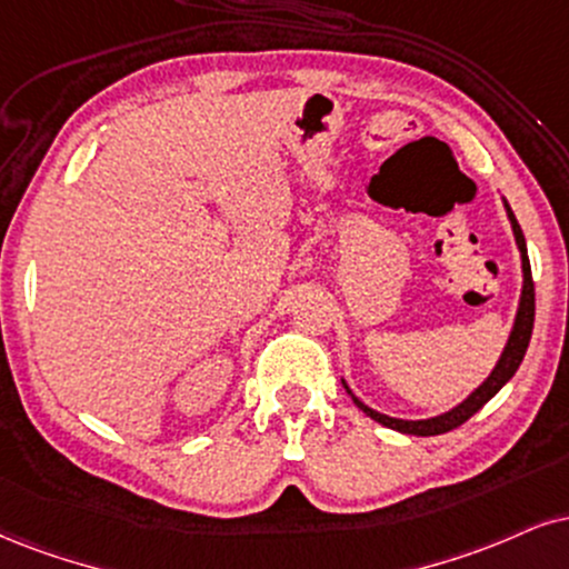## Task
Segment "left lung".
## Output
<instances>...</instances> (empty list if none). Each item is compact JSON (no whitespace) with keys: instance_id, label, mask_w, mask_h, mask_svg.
<instances>
[{"instance_id":"1","label":"left lung","mask_w":569,"mask_h":569,"mask_svg":"<svg viewBox=\"0 0 569 569\" xmlns=\"http://www.w3.org/2000/svg\"><path fill=\"white\" fill-rule=\"evenodd\" d=\"M506 214H509V222H511V230H515V241L519 246V254H522V293H519V307H517V318H515V328H511L509 333V341H506L501 358H498L496 368H492L488 379L482 381L480 387L471 392L467 400L458 402L456 408H450L448 413H440L435 416V419H421V421H408V419H392V416H385L379 413V410L368 408L366 402L360 400V397L352 395V389L347 387V381L341 379V385H345L347 392L352 395L355 406H358L362 413L371 416L373 421H379L381 427H389L395 429V432H402V435H416V437H432V435H445L450 432V429L461 427L463 421H469L471 416L480 410L485 402L490 400V397H496L501 392V387L506 381L511 379V376L517 373L519 362H522L525 352H527V345H530V337H532V323H536V286H532V272H530V259H527V243H525V236H522V228H519L515 211L509 209V203H506Z\"/></svg>"}]
</instances>
